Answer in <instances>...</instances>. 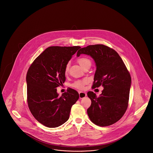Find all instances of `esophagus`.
Segmentation results:
<instances>
[{"instance_id": "obj_1", "label": "esophagus", "mask_w": 153, "mask_h": 153, "mask_svg": "<svg viewBox=\"0 0 153 153\" xmlns=\"http://www.w3.org/2000/svg\"><path fill=\"white\" fill-rule=\"evenodd\" d=\"M79 97H80V99H82V98H84V97H85L87 96V94L85 92L80 91L79 92Z\"/></svg>"}]
</instances>
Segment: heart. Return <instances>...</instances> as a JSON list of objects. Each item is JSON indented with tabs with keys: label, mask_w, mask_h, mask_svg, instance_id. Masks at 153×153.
<instances>
[{
	"label": "heart",
	"mask_w": 153,
	"mask_h": 153,
	"mask_svg": "<svg viewBox=\"0 0 153 153\" xmlns=\"http://www.w3.org/2000/svg\"><path fill=\"white\" fill-rule=\"evenodd\" d=\"M78 63L80 64V65L83 68L85 66L88 64H91V61L89 58L87 57H81L77 59ZM69 69L68 65L66 66L65 72H68ZM87 82V79H84L82 80H77L74 82L72 84V87L76 88L79 89H82L84 87V85Z\"/></svg>",
	"instance_id": "b5f03b06"
}]
</instances>
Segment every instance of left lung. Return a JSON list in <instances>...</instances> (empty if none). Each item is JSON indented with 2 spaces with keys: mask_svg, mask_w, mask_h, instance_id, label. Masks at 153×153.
Instances as JSON below:
<instances>
[{
  "mask_svg": "<svg viewBox=\"0 0 153 153\" xmlns=\"http://www.w3.org/2000/svg\"><path fill=\"white\" fill-rule=\"evenodd\" d=\"M91 56L96 70L92 87L104 88L99 97L93 92H88L91 105L88 115L95 124L104 127L117 122L128 107L131 78L122 59L117 51L103 45H89L78 51L80 54Z\"/></svg>",
  "mask_w": 153,
  "mask_h": 153,
  "instance_id": "left-lung-1",
  "label": "left lung"
}]
</instances>
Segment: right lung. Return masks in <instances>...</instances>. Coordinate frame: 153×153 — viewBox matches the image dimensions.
Wrapping results in <instances>:
<instances>
[{"instance_id":"obj_1","label":"right lung","mask_w":153,"mask_h":153,"mask_svg":"<svg viewBox=\"0 0 153 153\" xmlns=\"http://www.w3.org/2000/svg\"><path fill=\"white\" fill-rule=\"evenodd\" d=\"M80 46H51L30 66L26 75L30 112L44 126L55 128L69 119L71 107L79 98L72 88L61 97L56 88L65 81V68Z\"/></svg>"}]
</instances>
